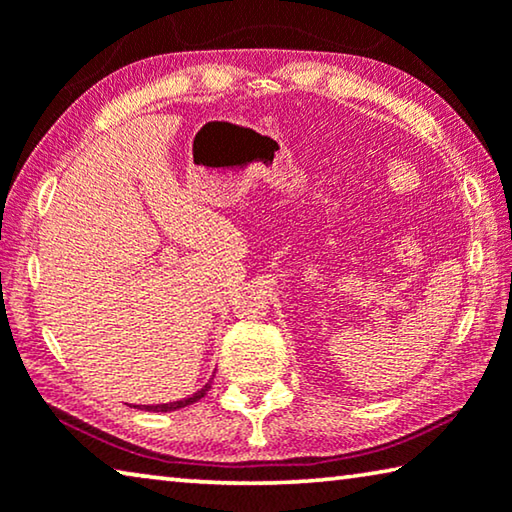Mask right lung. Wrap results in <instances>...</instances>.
I'll list each match as a JSON object with an SVG mask.
<instances>
[{
	"mask_svg": "<svg viewBox=\"0 0 512 512\" xmlns=\"http://www.w3.org/2000/svg\"><path fill=\"white\" fill-rule=\"evenodd\" d=\"M209 387H212V380H209V383H207L205 387H202V389H198L196 394L186 396V399H182V401H173V403H159V405H143V410H150V412H170V410H180V408H186V405H191V403L200 401L202 396H205V394L209 392Z\"/></svg>",
	"mask_w": 512,
	"mask_h": 512,
	"instance_id": "obj_1",
	"label": "right lung"
}]
</instances>
